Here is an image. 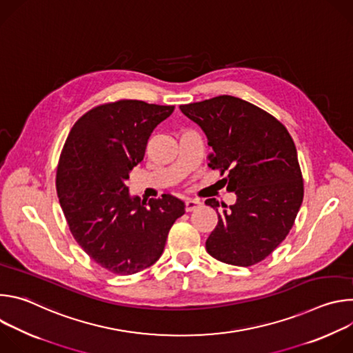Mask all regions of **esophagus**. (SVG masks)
Returning <instances> with one entry per match:
<instances>
[{"label": "esophagus", "mask_w": 353, "mask_h": 353, "mask_svg": "<svg viewBox=\"0 0 353 353\" xmlns=\"http://www.w3.org/2000/svg\"><path fill=\"white\" fill-rule=\"evenodd\" d=\"M199 205H201L199 201H196V199H190V198L185 199V203H184V208H185L187 212H191V211L196 210Z\"/></svg>", "instance_id": "obj_1"}]
</instances>
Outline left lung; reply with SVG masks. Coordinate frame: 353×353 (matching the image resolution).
Segmentation results:
<instances>
[{
    "instance_id": "left-lung-1",
    "label": "left lung",
    "mask_w": 353,
    "mask_h": 353,
    "mask_svg": "<svg viewBox=\"0 0 353 353\" xmlns=\"http://www.w3.org/2000/svg\"><path fill=\"white\" fill-rule=\"evenodd\" d=\"M214 152L210 168L219 170L234 191V205L210 198L218 225L207 239L208 253L226 264L254 265L267 259L290 232L303 201V176L286 127L265 110L234 96H216L181 105Z\"/></svg>"
}]
</instances>
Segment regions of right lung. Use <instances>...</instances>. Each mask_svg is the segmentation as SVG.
Returning <instances> with one entry per match:
<instances>
[{"label":"right lung","mask_w":353,"mask_h":353,"mask_svg":"<svg viewBox=\"0 0 353 353\" xmlns=\"http://www.w3.org/2000/svg\"><path fill=\"white\" fill-rule=\"evenodd\" d=\"M174 106L120 99L99 105L71 128L63 146L56 188L68 228L102 268L131 275L155 264L184 204L170 194L141 203L127 180L148 139Z\"/></svg>","instance_id":"add662e5"}]
</instances>
